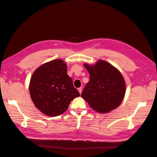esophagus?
<instances>
[{"mask_svg":"<svg viewBox=\"0 0 157 157\" xmlns=\"http://www.w3.org/2000/svg\"><path fill=\"white\" fill-rule=\"evenodd\" d=\"M78 90L79 93L80 94H81V92H82V88H79L78 89Z\"/></svg>","mask_w":157,"mask_h":157,"instance_id":"34e87169","label":"esophagus"}]
</instances>
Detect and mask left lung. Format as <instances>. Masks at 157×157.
Instances as JSON below:
<instances>
[{
    "instance_id": "8db88e82",
    "label": "left lung",
    "mask_w": 157,
    "mask_h": 157,
    "mask_svg": "<svg viewBox=\"0 0 157 157\" xmlns=\"http://www.w3.org/2000/svg\"><path fill=\"white\" fill-rule=\"evenodd\" d=\"M90 75L81 97L90 107L100 113H108L120 106L124 97L126 84L120 71L103 60L95 64H84Z\"/></svg>"
}]
</instances>
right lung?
Returning <instances> with one entry per match:
<instances>
[{"instance_id":"obj_1","label":"right lung","mask_w":157,"mask_h":157,"mask_svg":"<svg viewBox=\"0 0 157 157\" xmlns=\"http://www.w3.org/2000/svg\"><path fill=\"white\" fill-rule=\"evenodd\" d=\"M29 93L37 109L49 117L61 115L71 101L80 96L67 74V64L60 59L36 69L30 80Z\"/></svg>"}]
</instances>
